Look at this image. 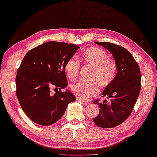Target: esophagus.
Wrapping results in <instances>:
<instances>
[{
  "mask_svg": "<svg viewBox=\"0 0 157 157\" xmlns=\"http://www.w3.org/2000/svg\"><path fill=\"white\" fill-rule=\"evenodd\" d=\"M78 101H80L81 104H83V105H85V106H87V105H89V102H88V101H83V100H81V99H78Z\"/></svg>",
  "mask_w": 157,
  "mask_h": 157,
  "instance_id": "obj_1",
  "label": "esophagus"
}]
</instances>
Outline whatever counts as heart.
Masks as SVG:
<instances>
[{
    "label": "heart",
    "instance_id": "heart-1",
    "mask_svg": "<svg viewBox=\"0 0 157 157\" xmlns=\"http://www.w3.org/2000/svg\"><path fill=\"white\" fill-rule=\"evenodd\" d=\"M78 60L86 66L92 67L90 79L92 82L78 81L71 85V91L78 98L89 99L99 93V83L101 87L109 86L115 80L117 74L116 62L109 58L108 54L99 48H89L78 57ZM80 70L78 61L72 58L67 61L65 72L71 81L76 79Z\"/></svg>",
    "mask_w": 157,
    "mask_h": 157
}]
</instances>
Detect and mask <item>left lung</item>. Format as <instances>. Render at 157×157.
Instances as JSON below:
<instances>
[{"label": "left lung", "mask_w": 157, "mask_h": 157, "mask_svg": "<svg viewBox=\"0 0 157 157\" xmlns=\"http://www.w3.org/2000/svg\"><path fill=\"white\" fill-rule=\"evenodd\" d=\"M107 49L115 58L117 74L111 84L106 87L101 97L110 99L94 103L99 107V113L94 123L102 128H115L123 123L131 115L141 91V71L132 55L123 47L107 42H95Z\"/></svg>", "instance_id": "left-lung-1"}]
</instances>
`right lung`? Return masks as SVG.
Wrapping results in <instances>:
<instances>
[{"label": "right lung", "instance_id": "obj_1", "mask_svg": "<svg viewBox=\"0 0 157 157\" xmlns=\"http://www.w3.org/2000/svg\"><path fill=\"white\" fill-rule=\"evenodd\" d=\"M79 46L48 42L30 50L22 60L16 77V96L26 115L39 125L48 126L63 115L69 103L76 100L68 90L65 66ZM59 91L54 95L50 88Z\"/></svg>", "mask_w": 157, "mask_h": 157}]
</instances>
